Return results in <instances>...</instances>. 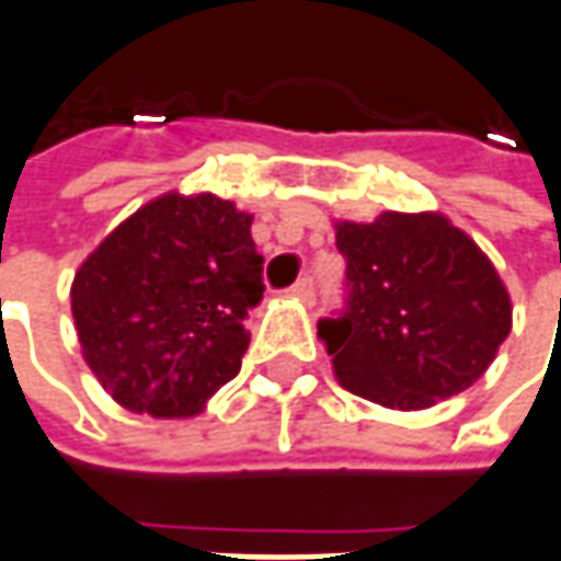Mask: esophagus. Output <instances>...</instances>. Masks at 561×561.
Segmentation results:
<instances>
[{
	"label": "esophagus",
	"instance_id": "esophagus-1",
	"mask_svg": "<svg viewBox=\"0 0 561 561\" xmlns=\"http://www.w3.org/2000/svg\"><path fill=\"white\" fill-rule=\"evenodd\" d=\"M289 293H293V296H299L302 302H314V277H311V274L299 277V280L289 287Z\"/></svg>",
	"mask_w": 561,
	"mask_h": 561
}]
</instances>
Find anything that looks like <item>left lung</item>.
I'll list each match as a JSON object with an SVG mask.
<instances>
[{
    "instance_id": "1",
    "label": "left lung",
    "mask_w": 561,
    "mask_h": 561,
    "mask_svg": "<svg viewBox=\"0 0 561 561\" xmlns=\"http://www.w3.org/2000/svg\"><path fill=\"white\" fill-rule=\"evenodd\" d=\"M345 308L318 323L342 388L388 409L467 391L510 335V296L489 256L439 214L339 222Z\"/></svg>"
}]
</instances>
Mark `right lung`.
<instances>
[{
	"instance_id": "1",
	"label": "right lung",
	"mask_w": 561,
	"mask_h": 561,
	"mask_svg": "<svg viewBox=\"0 0 561 561\" xmlns=\"http://www.w3.org/2000/svg\"><path fill=\"white\" fill-rule=\"evenodd\" d=\"M250 222L216 195H164L81 262L72 318L112 400L183 419L241 373L247 318L265 293Z\"/></svg>"
}]
</instances>
